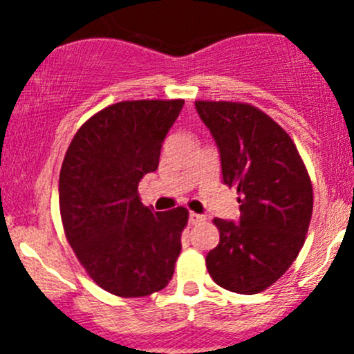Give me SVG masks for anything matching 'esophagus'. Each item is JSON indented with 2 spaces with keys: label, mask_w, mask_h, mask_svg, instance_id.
Wrapping results in <instances>:
<instances>
[{
  "label": "esophagus",
  "mask_w": 354,
  "mask_h": 354,
  "mask_svg": "<svg viewBox=\"0 0 354 354\" xmlns=\"http://www.w3.org/2000/svg\"><path fill=\"white\" fill-rule=\"evenodd\" d=\"M205 217L201 216V214H196V212H190L189 214V222L190 224H198V222H204Z\"/></svg>",
  "instance_id": "1"
}]
</instances>
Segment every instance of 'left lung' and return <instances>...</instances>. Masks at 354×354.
I'll list each match as a JSON object with an SVG mask.
<instances>
[{
    "mask_svg": "<svg viewBox=\"0 0 354 354\" xmlns=\"http://www.w3.org/2000/svg\"><path fill=\"white\" fill-rule=\"evenodd\" d=\"M221 152L224 182L237 187L241 222L216 217L221 241L205 257L214 283L257 295L291 268L313 216V184L295 142L251 103L197 100Z\"/></svg>",
    "mask_w": 354,
    "mask_h": 354,
    "instance_id": "left-lung-1",
    "label": "left lung"
}]
</instances>
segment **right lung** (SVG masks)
I'll use <instances>...</instances> for the list:
<instances>
[{"label": "right lung", "mask_w": 354, "mask_h": 354, "mask_svg": "<svg viewBox=\"0 0 354 354\" xmlns=\"http://www.w3.org/2000/svg\"><path fill=\"white\" fill-rule=\"evenodd\" d=\"M182 106V98L113 103L78 129L63 158L65 236L93 283L115 296H149L172 279L189 210L153 212L137 189L157 170Z\"/></svg>", "instance_id": "add662e5"}]
</instances>
